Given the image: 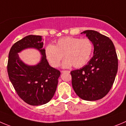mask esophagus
Segmentation results:
<instances>
[{
	"instance_id": "obj_1",
	"label": "esophagus",
	"mask_w": 126,
	"mask_h": 126,
	"mask_svg": "<svg viewBox=\"0 0 126 126\" xmlns=\"http://www.w3.org/2000/svg\"><path fill=\"white\" fill-rule=\"evenodd\" d=\"M61 72H62V73H65V72H66V73H70V71H61Z\"/></svg>"
}]
</instances>
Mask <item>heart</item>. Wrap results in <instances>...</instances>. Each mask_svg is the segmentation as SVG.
I'll return each instance as SVG.
<instances>
[{
  "mask_svg": "<svg viewBox=\"0 0 126 126\" xmlns=\"http://www.w3.org/2000/svg\"><path fill=\"white\" fill-rule=\"evenodd\" d=\"M93 50L92 42L88 38H80L66 36L59 39L55 45H48L45 50V54L50 65L58 67L63 55L66 58L62 63L64 68L73 65L79 68L90 60Z\"/></svg>",
  "mask_w": 126,
  "mask_h": 126,
  "instance_id": "heart-1",
  "label": "heart"
}]
</instances>
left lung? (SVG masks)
I'll return each instance as SVG.
<instances>
[{
  "mask_svg": "<svg viewBox=\"0 0 126 126\" xmlns=\"http://www.w3.org/2000/svg\"><path fill=\"white\" fill-rule=\"evenodd\" d=\"M94 46L93 56L87 64L71 71L74 91L81 99L96 101L108 93L114 81L118 60L113 43L108 36L94 30H85Z\"/></svg>",
  "mask_w": 126,
  "mask_h": 126,
  "instance_id": "obj_1",
  "label": "left lung"
}]
</instances>
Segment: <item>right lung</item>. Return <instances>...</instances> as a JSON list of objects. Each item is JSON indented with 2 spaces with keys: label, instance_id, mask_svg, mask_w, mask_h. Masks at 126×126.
<instances>
[{
  "label": "right lung",
  "instance_id": "add662e5",
  "mask_svg": "<svg viewBox=\"0 0 126 126\" xmlns=\"http://www.w3.org/2000/svg\"><path fill=\"white\" fill-rule=\"evenodd\" d=\"M28 48L41 53V61L35 65L25 64L18 53ZM9 78L22 99L30 105L40 106L48 103L57 88L59 70L50 66L45 54L42 36L30 35L13 45L9 54Z\"/></svg>",
  "mask_w": 126,
  "mask_h": 126
}]
</instances>
